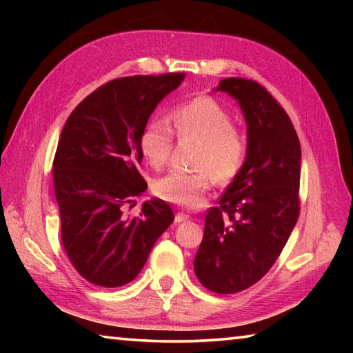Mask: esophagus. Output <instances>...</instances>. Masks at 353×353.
<instances>
[{"label": "esophagus", "instance_id": "1", "mask_svg": "<svg viewBox=\"0 0 353 353\" xmlns=\"http://www.w3.org/2000/svg\"><path fill=\"white\" fill-rule=\"evenodd\" d=\"M190 216L187 213H177L176 214V218H174V223L176 224H181V223H183V221H187Z\"/></svg>", "mask_w": 353, "mask_h": 353}]
</instances>
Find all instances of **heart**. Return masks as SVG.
Instances as JSON below:
<instances>
[{
  "label": "heart",
  "instance_id": "b5f03b06",
  "mask_svg": "<svg viewBox=\"0 0 353 353\" xmlns=\"http://www.w3.org/2000/svg\"><path fill=\"white\" fill-rule=\"evenodd\" d=\"M172 130L179 140H193V171H170L154 182L160 199L182 207H196L210 190L213 181L230 183L243 171L249 154L246 130L232 121L230 112L207 94L172 107ZM174 145L171 129L152 121L140 134V151L155 170L168 163Z\"/></svg>",
  "mask_w": 353,
  "mask_h": 353
}]
</instances>
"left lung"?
Listing matches in <instances>:
<instances>
[{
	"label": "left lung",
	"mask_w": 353,
	"mask_h": 353,
	"mask_svg": "<svg viewBox=\"0 0 353 353\" xmlns=\"http://www.w3.org/2000/svg\"><path fill=\"white\" fill-rule=\"evenodd\" d=\"M248 123L246 165L205 216L194 274L207 290L235 294L255 285L282 254L301 213V143L288 113L252 79L227 77Z\"/></svg>",
	"instance_id": "8db88e82"
}]
</instances>
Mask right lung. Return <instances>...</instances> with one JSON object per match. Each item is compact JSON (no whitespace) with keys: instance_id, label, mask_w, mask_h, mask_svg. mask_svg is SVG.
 I'll use <instances>...</instances> for the list:
<instances>
[{"instance_id":"add662e5","label":"right lung","mask_w":353,"mask_h":353,"mask_svg":"<svg viewBox=\"0 0 353 353\" xmlns=\"http://www.w3.org/2000/svg\"><path fill=\"white\" fill-rule=\"evenodd\" d=\"M183 77H118L81 101L65 123L52 182L63 249L87 282L103 288L132 282L174 221L162 199L145 202L140 216L132 218L124 208L148 188L139 171L141 130Z\"/></svg>"}]
</instances>
